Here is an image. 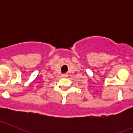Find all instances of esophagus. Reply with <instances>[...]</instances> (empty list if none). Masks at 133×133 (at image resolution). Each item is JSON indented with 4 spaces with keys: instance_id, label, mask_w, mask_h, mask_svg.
Instances as JSON below:
<instances>
[{
    "instance_id": "obj_1",
    "label": "esophagus",
    "mask_w": 133,
    "mask_h": 133,
    "mask_svg": "<svg viewBox=\"0 0 133 133\" xmlns=\"http://www.w3.org/2000/svg\"><path fill=\"white\" fill-rule=\"evenodd\" d=\"M68 75L67 74H63L62 75L63 78H67V77H68Z\"/></svg>"
}]
</instances>
